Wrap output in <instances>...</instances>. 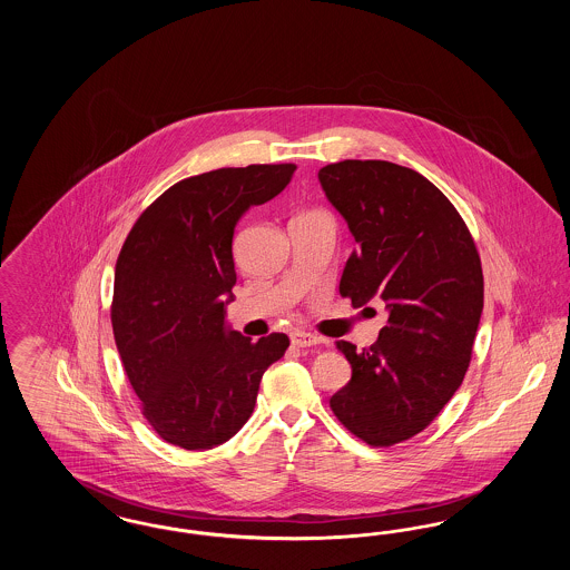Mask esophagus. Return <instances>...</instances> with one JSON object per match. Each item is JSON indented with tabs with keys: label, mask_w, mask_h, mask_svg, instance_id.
Wrapping results in <instances>:
<instances>
[{
	"label": "esophagus",
	"mask_w": 570,
	"mask_h": 570,
	"mask_svg": "<svg viewBox=\"0 0 570 570\" xmlns=\"http://www.w3.org/2000/svg\"><path fill=\"white\" fill-rule=\"evenodd\" d=\"M293 346H297V348H309V346H316L321 340L316 337V335H312V333H305V331H297V333H293Z\"/></svg>",
	"instance_id": "esophagus-1"
}]
</instances>
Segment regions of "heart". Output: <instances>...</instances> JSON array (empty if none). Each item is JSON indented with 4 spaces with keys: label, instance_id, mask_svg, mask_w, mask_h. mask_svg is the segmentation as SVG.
I'll list each match as a JSON object with an SVG mask.
<instances>
[{
    "label": "heart",
    "instance_id": "heart-1",
    "mask_svg": "<svg viewBox=\"0 0 570 570\" xmlns=\"http://www.w3.org/2000/svg\"><path fill=\"white\" fill-rule=\"evenodd\" d=\"M309 214H316V212H309Z\"/></svg>",
    "mask_w": 570,
    "mask_h": 570
}]
</instances>
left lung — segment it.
Wrapping results in <instances>:
<instances>
[{
  "mask_svg": "<svg viewBox=\"0 0 570 570\" xmlns=\"http://www.w3.org/2000/svg\"><path fill=\"white\" fill-rule=\"evenodd\" d=\"M318 179L358 245L340 295L389 309L374 346L337 342L353 379L328 404L363 442L393 446L423 432L461 386L483 312L481 258L451 200L412 168L344 160Z\"/></svg>",
  "mask_w": 570,
  "mask_h": 570,
  "instance_id": "obj_1",
  "label": "left lung"
}]
</instances>
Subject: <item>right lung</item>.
Masks as SVG:
<instances>
[{"label": "right lung", "mask_w": 570, "mask_h": 570, "mask_svg": "<svg viewBox=\"0 0 570 570\" xmlns=\"http://www.w3.org/2000/svg\"><path fill=\"white\" fill-rule=\"evenodd\" d=\"M295 164L188 177L136 219L115 267L110 323L149 425L186 451L212 449L249 419L261 379L288 335L252 342L226 326L239 217L277 196Z\"/></svg>", "instance_id": "right-lung-1"}]
</instances>
